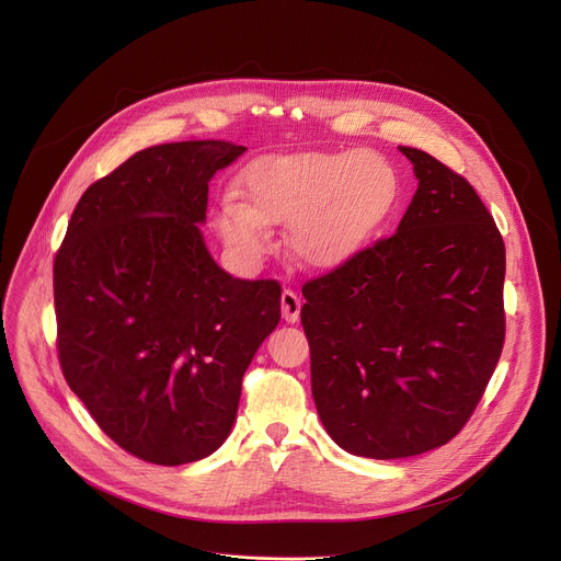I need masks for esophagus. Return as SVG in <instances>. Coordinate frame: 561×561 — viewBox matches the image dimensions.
Returning <instances> with one entry per match:
<instances>
[{
    "instance_id": "obj_1",
    "label": "esophagus",
    "mask_w": 561,
    "mask_h": 561,
    "mask_svg": "<svg viewBox=\"0 0 561 561\" xmlns=\"http://www.w3.org/2000/svg\"><path fill=\"white\" fill-rule=\"evenodd\" d=\"M299 311H301L299 295L295 290H290V288H284V293H282V316H284V320L290 322V324L297 322Z\"/></svg>"
}]
</instances>
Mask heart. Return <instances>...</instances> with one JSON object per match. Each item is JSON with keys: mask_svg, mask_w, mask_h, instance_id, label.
Wrapping results in <instances>:
<instances>
[{"mask_svg": "<svg viewBox=\"0 0 561 561\" xmlns=\"http://www.w3.org/2000/svg\"><path fill=\"white\" fill-rule=\"evenodd\" d=\"M239 198L215 215L224 243L257 262L271 248L268 224L286 221V245L309 268H333L358 254L389 221L400 196L393 165L371 149L295 151L254 159Z\"/></svg>", "mask_w": 561, "mask_h": 561, "instance_id": "heart-1", "label": "heart"}]
</instances>
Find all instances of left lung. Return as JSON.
Masks as SVG:
<instances>
[{"instance_id": "1", "label": "left lung", "mask_w": 561, "mask_h": 561, "mask_svg": "<svg viewBox=\"0 0 561 561\" xmlns=\"http://www.w3.org/2000/svg\"><path fill=\"white\" fill-rule=\"evenodd\" d=\"M419 190L396 234L301 286L311 389L346 451L404 458L466 427L505 340V245L474 187L400 147Z\"/></svg>"}]
</instances>
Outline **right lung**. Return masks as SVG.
Here are the masks:
<instances>
[{
    "instance_id": "obj_1",
    "label": "right lung",
    "mask_w": 561,
    "mask_h": 561,
    "mask_svg": "<svg viewBox=\"0 0 561 561\" xmlns=\"http://www.w3.org/2000/svg\"><path fill=\"white\" fill-rule=\"evenodd\" d=\"M243 151H136L87 187L56 254L62 374L98 427L147 463H192L228 438L241 378L282 318L279 282L221 271L196 226L210 179Z\"/></svg>"
}]
</instances>
